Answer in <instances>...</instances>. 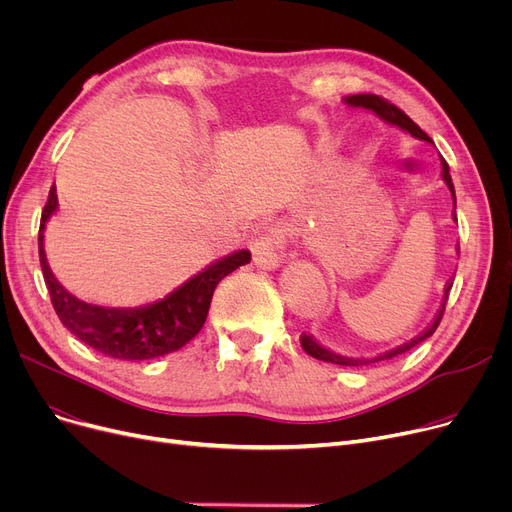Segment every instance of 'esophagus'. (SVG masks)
<instances>
[{"instance_id": "esophagus-1", "label": "esophagus", "mask_w": 512, "mask_h": 512, "mask_svg": "<svg viewBox=\"0 0 512 512\" xmlns=\"http://www.w3.org/2000/svg\"><path fill=\"white\" fill-rule=\"evenodd\" d=\"M288 236H290V226L280 222L267 234L255 238V242L251 245L253 261L259 267H263V270H276L284 259V247H286Z\"/></svg>"}]
</instances>
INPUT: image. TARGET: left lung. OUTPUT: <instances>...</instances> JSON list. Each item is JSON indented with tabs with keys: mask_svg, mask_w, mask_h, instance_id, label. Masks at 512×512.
Returning <instances> with one entry per match:
<instances>
[{
	"mask_svg": "<svg viewBox=\"0 0 512 512\" xmlns=\"http://www.w3.org/2000/svg\"><path fill=\"white\" fill-rule=\"evenodd\" d=\"M344 101L348 103V105H353V107H365V110H369V112H373V114H378L382 120H386L388 124H394V126H398V128H402V130H407L409 134H413V137H417V139H423V141H429L432 143V139L427 137V134L405 114L400 110V107H396L394 103H390L388 99H384V97H380V95H373V93H359V95H348V97H344ZM442 178H444V182L448 184V188H450V193H452V199H454V207H456V197H454V184H452V178H450V170H448V164H446V159L442 157ZM450 288H452V280H448V284H446V290H444V303H442V307L438 309V313H436V317H434V321L432 324H429L419 336H415V338H411L409 342H405V344H400V346H396V348H392V351H388V353H384V355H380V357H373V359H351V357H342V355H336V353H332V351H328V348H324L321 344H317L311 336H307V334H303L301 336V346L305 348V353L307 355H311L313 359H319V361H326V363H334V365H344V367H357V365H371V363H378V361H384V359H392V357H398V355H402V353H407V351H411L413 346H417L419 342H423L425 338H429L432 336L436 330H438V326H440V321H442V317H444V309H446V301H448V292H450Z\"/></svg>",
	"mask_w": 512,
	"mask_h": 512,
	"instance_id": "obj_1",
	"label": "left lung"
}]
</instances>
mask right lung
<instances>
[{
	"mask_svg": "<svg viewBox=\"0 0 512 512\" xmlns=\"http://www.w3.org/2000/svg\"><path fill=\"white\" fill-rule=\"evenodd\" d=\"M58 209L56 186H51L47 203L41 211L39 226V261L45 286L53 309H56L64 328L78 340L95 348L97 353L124 359L145 361L164 357L191 342L203 328L215 286L236 267L251 261L249 251H234L211 263L207 270L193 276L159 303L139 309H107L89 305L76 297L51 274L45 249L43 230L49 215Z\"/></svg>",
	"mask_w": 512,
	"mask_h": 512,
	"instance_id": "1",
	"label": "right lung"
}]
</instances>
